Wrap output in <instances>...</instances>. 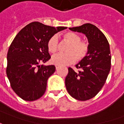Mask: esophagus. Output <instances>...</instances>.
Instances as JSON below:
<instances>
[{
	"instance_id": "1",
	"label": "esophagus",
	"mask_w": 124,
	"mask_h": 124,
	"mask_svg": "<svg viewBox=\"0 0 124 124\" xmlns=\"http://www.w3.org/2000/svg\"><path fill=\"white\" fill-rule=\"evenodd\" d=\"M55 66H56V70H58V69H59L60 68V66L59 65H56Z\"/></svg>"
}]
</instances>
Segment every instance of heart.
<instances>
[{
  "label": "heart",
  "mask_w": 124,
  "mask_h": 124,
  "mask_svg": "<svg viewBox=\"0 0 124 124\" xmlns=\"http://www.w3.org/2000/svg\"><path fill=\"white\" fill-rule=\"evenodd\" d=\"M63 40L69 43L65 51L66 53L57 54L52 57V64L59 66H66L75 62L76 60L81 61L85 58L88 54L89 44L82 40L80 36L73 32H68L63 35ZM47 48L50 53H55L59 48V41L56 35L49 38L47 42Z\"/></svg>",
  "instance_id": "b5f03b06"
}]
</instances>
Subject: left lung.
I'll use <instances>...</instances> for the list:
<instances>
[{
  "label": "left lung",
  "mask_w": 124,
  "mask_h": 124,
  "mask_svg": "<svg viewBox=\"0 0 124 124\" xmlns=\"http://www.w3.org/2000/svg\"><path fill=\"white\" fill-rule=\"evenodd\" d=\"M69 29L86 36L89 51L86 58L76 66L78 72L68 68L66 88L74 98L86 101L96 96L106 81L111 68L109 45L104 34L92 24Z\"/></svg>",
  "instance_id": "obj_1"
}]
</instances>
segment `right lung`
Segmentation results:
<instances>
[{
  "mask_svg": "<svg viewBox=\"0 0 124 124\" xmlns=\"http://www.w3.org/2000/svg\"><path fill=\"white\" fill-rule=\"evenodd\" d=\"M66 27H52L33 22L15 36L7 54V75L15 93L25 101H34L45 93L54 65H40L50 59L49 38Z\"/></svg>",
  "mask_w": 124,
  "mask_h": 124,
  "instance_id": "1",
  "label": "right lung"
}]
</instances>
